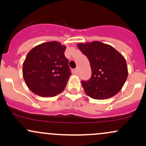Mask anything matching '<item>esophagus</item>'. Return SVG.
<instances>
[{
  "label": "esophagus",
  "instance_id": "obj_1",
  "mask_svg": "<svg viewBox=\"0 0 146 146\" xmlns=\"http://www.w3.org/2000/svg\"><path fill=\"white\" fill-rule=\"evenodd\" d=\"M73 72H74L75 73H78V72H79V69H78V68H76L74 70H73Z\"/></svg>",
  "mask_w": 146,
  "mask_h": 146
}]
</instances>
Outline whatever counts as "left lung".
<instances>
[{"instance_id":"left-lung-1","label":"left lung","mask_w":146,"mask_h":146,"mask_svg":"<svg viewBox=\"0 0 146 146\" xmlns=\"http://www.w3.org/2000/svg\"><path fill=\"white\" fill-rule=\"evenodd\" d=\"M90 62L91 77L81 82L86 95L104 100L116 95L122 89L128 76L123 56L114 48L100 41L78 44Z\"/></svg>"}]
</instances>
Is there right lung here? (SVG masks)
<instances>
[{"instance_id":"add662e5","label":"right lung","mask_w":146,"mask_h":146,"mask_svg":"<svg viewBox=\"0 0 146 146\" xmlns=\"http://www.w3.org/2000/svg\"><path fill=\"white\" fill-rule=\"evenodd\" d=\"M66 46L57 41L33 48L23 65V76L30 91L39 96L53 97L64 90L71 73L64 55Z\"/></svg>"}]
</instances>
